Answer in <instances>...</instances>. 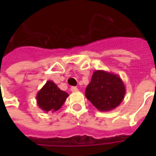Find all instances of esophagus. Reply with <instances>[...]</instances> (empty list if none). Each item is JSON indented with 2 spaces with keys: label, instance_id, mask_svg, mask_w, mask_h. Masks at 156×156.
I'll return each instance as SVG.
<instances>
[{
  "label": "esophagus",
  "instance_id": "34e87169",
  "mask_svg": "<svg viewBox=\"0 0 156 156\" xmlns=\"http://www.w3.org/2000/svg\"><path fill=\"white\" fill-rule=\"evenodd\" d=\"M71 91L74 93V92H78V89L77 87H71Z\"/></svg>",
  "mask_w": 156,
  "mask_h": 156
}]
</instances>
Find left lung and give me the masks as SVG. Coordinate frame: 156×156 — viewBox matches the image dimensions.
Wrapping results in <instances>:
<instances>
[{
  "label": "left lung",
  "mask_w": 156,
  "mask_h": 156,
  "mask_svg": "<svg viewBox=\"0 0 156 156\" xmlns=\"http://www.w3.org/2000/svg\"><path fill=\"white\" fill-rule=\"evenodd\" d=\"M125 86L117 74L105 70H95L85 96L98 110L110 111L120 105L125 95Z\"/></svg>",
  "instance_id": "8db88e82"
}]
</instances>
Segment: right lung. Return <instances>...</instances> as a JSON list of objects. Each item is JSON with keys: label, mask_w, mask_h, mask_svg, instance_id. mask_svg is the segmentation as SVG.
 <instances>
[{"label": "right lung", "mask_w": 156, "mask_h": 156, "mask_svg": "<svg viewBox=\"0 0 156 156\" xmlns=\"http://www.w3.org/2000/svg\"><path fill=\"white\" fill-rule=\"evenodd\" d=\"M68 97V94L48 80L37 94V104L42 111L56 112L61 108Z\"/></svg>", "instance_id": "right-lung-1"}]
</instances>
